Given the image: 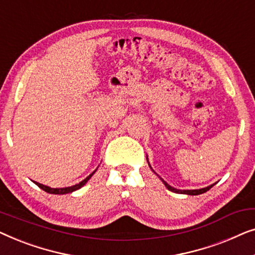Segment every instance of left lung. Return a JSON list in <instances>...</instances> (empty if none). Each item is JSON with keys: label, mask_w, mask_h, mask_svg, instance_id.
Masks as SVG:
<instances>
[{"label": "left lung", "mask_w": 255, "mask_h": 255, "mask_svg": "<svg viewBox=\"0 0 255 255\" xmlns=\"http://www.w3.org/2000/svg\"><path fill=\"white\" fill-rule=\"evenodd\" d=\"M146 159H147V156H146ZM147 162H148V159H147ZM148 166L151 167V165H149V162H148ZM151 169L153 170V168L151 167ZM153 172H154V170H153ZM155 173V172H154ZM156 174V173H155ZM156 175H158V174H156ZM160 180L162 181V183L165 184L166 186V188L168 190H170V191H173V193H176V194H186V195H201V194H203V193H205V191H208L209 189H210V188H212L214 187V184H211V186H208V187H205V188H201V189H193V190H181V189H176V188H173L172 186H169L168 183L166 182L165 180H162L161 177H160Z\"/></svg>", "instance_id": "8db88e82"}]
</instances>
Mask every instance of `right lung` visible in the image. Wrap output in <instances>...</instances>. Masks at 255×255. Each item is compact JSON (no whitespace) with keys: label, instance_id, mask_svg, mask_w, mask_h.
Wrapping results in <instances>:
<instances>
[{"label":"right lung","instance_id":"1","mask_svg":"<svg viewBox=\"0 0 255 255\" xmlns=\"http://www.w3.org/2000/svg\"><path fill=\"white\" fill-rule=\"evenodd\" d=\"M96 169H97V168H96ZM96 169L94 170V172H93L92 174H90V175L87 176L85 180H82L81 182H80V183H76V184H74V186H71V187H65V188H51V187L44 186V184H41V183L34 182V181H33V182L36 183L37 186L40 188V189L45 190V191H46V193H48V194H54V195H64V194H69V193H73V191L78 190V189H80V188H81V187L85 186V184L89 181L90 177H92V176L94 175V174H95Z\"/></svg>","mask_w":255,"mask_h":255}]
</instances>
